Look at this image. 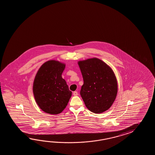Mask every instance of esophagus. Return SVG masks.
Wrapping results in <instances>:
<instances>
[{
    "label": "esophagus",
    "mask_w": 155,
    "mask_h": 155,
    "mask_svg": "<svg viewBox=\"0 0 155 155\" xmlns=\"http://www.w3.org/2000/svg\"><path fill=\"white\" fill-rule=\"evenodd\" d=\"M73 95L74 96H78V92L77 91H74L73 92Z\"/></svg>",
    "instance_id": "1"
}]
</instances>
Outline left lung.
I'll return each instance as SVG.
<instances>
[{
	"instance_id": "left-lung-1",
	"label": "left lung",
	"mask_w": 155,
	"mask_h": 155,
	"mask_svg": "<svg viewBox=\"0 0 155 155\" xmlns=\"http://www.w3.org/2000/svg\"><path fill=\"white\" fill-rule=\"evenodd\" d=\"M78 64L84 80L80 95L86 107L95 114L107 111L115 101L118 90L114 71L96 58L79 61Z\"/></svg>"
}]
</instances>
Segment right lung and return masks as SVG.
I'll return each mask as SVG.
<instances>
[{"label": "right lung", "mask_w": 155, "mask_h": 155, "mask_svg": "<svg viewBox=\"0 0 155 155\" xmlns=\"http://www.w3.org/2000/svg\"><path fill=\"white\" fill-rule=\"evenodd\" d=\"M65 64L55 60L44 63L34 80L33 91L36 104L47 114H59L65 109L72 95L62 78Z\"/></svg>", "instance_id": "obj_1"}]
</instances>
